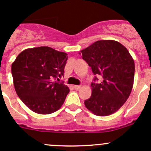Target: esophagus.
<instances>
[{
  "mask_svg": "<svg viewBox=\"0 0 151 151\" xmlns=\"http://www.w3.org/2000/svg\"><path fill=\"white\" fill-rule=\"evenodd\" d=\"M74 88L75 90H79L81 88V85H74Z\"/></svg>",
  "mask_w": 151,
  "mask_h": 151,
  "instance_id": "obj_1",
  "label": "esophagus"
}]
</instances>
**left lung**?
<instances>
[{
  "label": "left lung",
  "instance_id": "left-lung-1",
  "mask_svg": "<svg viewBox=\"0 0 151 151\" xmlns=\"http://www.w3.org/2000/svg\"><path fill=\"white\" fill-rule=\"evenodd\" d=\"M81 52L94 75L101 78L99 83H91L92 93L85 101V106L98 116L112 115L124 104L132 92L133 58L126 47L114 40L97 41ZM96 77L94 81L99 80Z\"/></svg>",
  "mask_w": 151,
  "mask_h": 151
}]
</instances>
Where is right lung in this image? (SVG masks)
Listing matches in <instances>:
<instances>
[{
  "mask_svg": "<svg viewBox=\"0 0 151 151\" xmlns=\"http://www.w3.org/2000/svg\"><path fill=\"white\" fill-rule=\"evenodd\" d=\"M66 53L49 47L26 49L12 64L17 94L33 112L48 115L58 110L69 89L58 83L63 76Z\"/></svg>",
  "mask_w": 151,
  "mask_h": 151,
  "instance_id": "add662e5",
  "label": "right lung"
}]
</instances>
